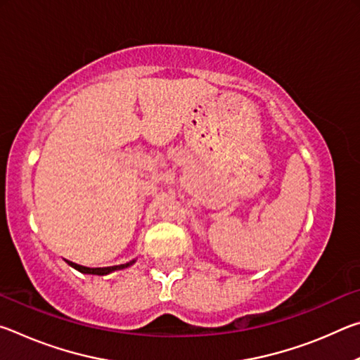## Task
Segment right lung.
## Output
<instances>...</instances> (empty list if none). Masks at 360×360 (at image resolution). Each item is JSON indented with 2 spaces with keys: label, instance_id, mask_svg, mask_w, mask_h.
Wrapping results in <instances>:
<instances>
[{
  "label": "right lung",
  "instance_id": "obj_1",
  "mask_svg": "<svg viewBox=\"0 0 360 360\" xmlns=\"http://www.w3.org/2000/svg\"><path fill=\"white\" fill-rule=\"evenodd\" d=\"M66 262H68V265H70V266L76 268L77 271L85 273V275H98V276H105V275H109V273L117 271V270H124V268L133 265V264H135V262H136V259H133V260H130V262H127V264H120V265H114V266H100V268H90V266L77 265V264H75V262H70V260H66Z\"/></svg>",
  "mask_w": 360,
  "mask_h": 360
}]
</instances>
